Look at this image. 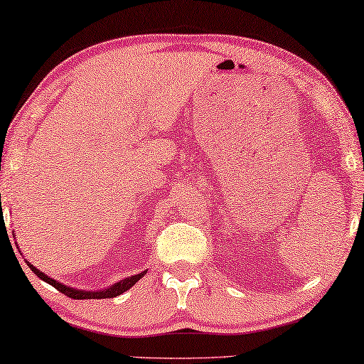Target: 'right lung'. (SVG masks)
Segmentation results:
<instances>
[{
    "mask_svg": "<svg viewBox=\"0 0 364 364\" xmlns=\"http://www.w3.org/2000/svg\"><path fill=\"white\" fill-rule=\"evenodd\" d=\"M19 250V248H17ZM26 263H27V266L31 267V269L37 274V276L41 279V281H45L46 284H50V285H53V287H55L56 290H59L61 291V294H64V295H68L69 299H74V300H92V299H114V296H117V295H121V294H124V291H127L130 287H132V285L135 284V282H139L140 279L145 276L146 274V271H143V272H140V274H135V276H130V277H126V279H122L121 282H116L114 285H111V287H108V289H103V290H97V291H90V290H79V289H73V287H68V285H64V284H61V282H58V281H55V279H51V277H48L46 274H43L41 271H38L37 267H35L33 264H31L28 263V261L26 259Z\"/></svg>",
    "mask_w": 364,
    "mask_h": 364,
    "instance_id": "right-lung-1",
    "label": "right lung"
}]
</instances>
